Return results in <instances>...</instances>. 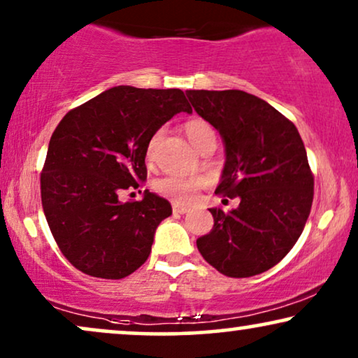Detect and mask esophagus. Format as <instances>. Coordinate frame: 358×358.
Here are the masks:
<instances>
[{
	"instance_id": "obj_1",
	"label": "esophagus",
	"mask_w": 358,
	"mask_h": 358,
	"mask_svg": "<svg viewBox=\"0 0 358 358\" xmlns=\"http://www.w3.org/2000/svg\"><path fill=\"white\" fill-rule=\"evenodd\" d=\"M171 210H173V213H178V215H185V213H188L189 208L188 206H183V205H176V203H175Z\"/></svg>"
}]
</instances>
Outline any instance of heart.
Here are the masks:
<instances>
[{
  "mask_svg": "<svg viewBox=\"0 0 358 358\" xmlns=\"http://www.w3.org/2000/svg\"><path fill=\"white\" fill-rule=\"evenodd\" d=\"M185 134L189 138V142L193 143L194 147H200L203 140L215 135L210 124H206L205 120L201 119H193L188 120L185 124ZM155 148H157V137L148 143L147 148V160L152 162L153 157H155ZM203 182L196 176H164V178L157 180L155 192L162 196L169 198L173 203H178V205H185V203L193 201L196 198L198 192H200Z\"/></svg>",
  "mask_w": 358,
  "mask_h": 358,
  "instance_id": "obj_1",
  "label": "heart"
}]
</instances>
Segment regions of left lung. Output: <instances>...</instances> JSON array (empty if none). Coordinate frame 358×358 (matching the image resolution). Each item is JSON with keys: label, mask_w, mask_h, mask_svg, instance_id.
<instances>
[{"label": "left lung", "mask_w": 358, "mask_h": 358, "mask_svg": "<svg viewBox=\"0 0 358 358\" xmlns=\"http://www.w3.org/2000/svg\"><path fill=\"white\" fill-rule=\"evenodd\" d=\"M187 96L224 140L226 164L215 193L239 200L229 213L210 208L215 224L196 239L198 251L228 278L264 273L292 250L309 218L314 175L304 142L287 117L244 90Z\"/></svg>", "instance_id": "8db88e82"}]
</instances>
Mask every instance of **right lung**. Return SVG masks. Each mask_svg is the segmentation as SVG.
Instances as JSON below:
<instances>
[{
    "instance_id": "add662e5",
    "label": "right lung",
    "mask_w": 358,
    "mask_h": 358,
    "mask_svg": "<svg viewBox=\"0 0 358 358\" xmlns=\"http://www.w3.org/2000/svg\"><path fill=\"white\" fill-rule=\"evenodd\" d=\"M178 112L192 114L183 90L119 85L59 122L41 171V201L59 250L76 269L122 279L147 261L171 205L148 189L140 201L122 203L119 194L145 182L148 143Z\"/></svg>"
}]
</instances>
